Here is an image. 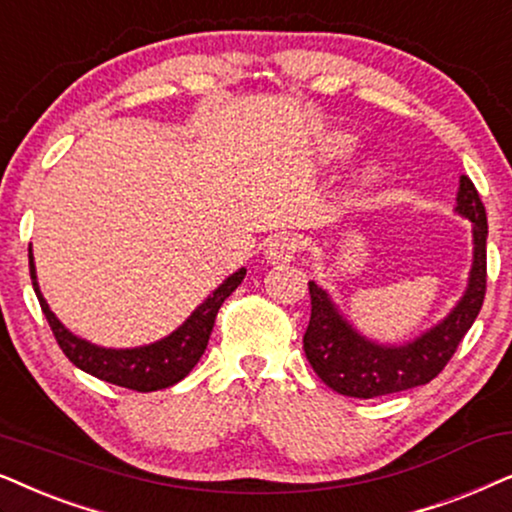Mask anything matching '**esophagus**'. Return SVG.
Here are the masks:
<instances>
[{
	"instance_id": "obj_1",
	"label": "esophagus",
	"mask_w": 512,
	"mask_h": 512,
	"mask_svg": "<svg viewBox=\"0 0 512 512\" xmlns=\"http://www.w3.org/2000/svg\"><path fill=\"white\" fill-rule=\"evenodd\" d=\"M299 245H297V238L290 236V234H276L271 236L267 245H264V257H267V262L271 264H285L290 260H295Z\"/></svg>"
}]
</instances>
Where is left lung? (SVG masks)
Here are the masks:
<instances>
[{
	"label": "left lung",
	"instance_id": "8db88e82",
	"mask_svg": "<svg viewBox=\"0 0 512 512\" xmlns=\"http://www.w3.org/2000/svg\"><path fill=\"white\" fill-rule=\"evenodd\" d=\"M456 210L473 222L475 248L468 290L440 325L410 344L379 346L367 342L339 316L327 292L313 281L309 283L311 318L304 332V353L313 372L332 391L363 400L400 393L428 384L452 360L461 339L478 318L487 292V213L478 189L466 175H461Z\"/></svg>",
	"mask_w": 512,
	"mask_h": 512
}]
</instances>
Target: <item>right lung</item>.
I'll list each match as a JSON object with an SVG mask.
<instances>
[{
	"label": "right lung",
	"instance_id": "obj_1",
	"mask_svg": "<svg viewBox=\"0 0 512 512\" xmlns=\"http://www.w3.org/2000/svg\"><path fill=\"white\" fill-rule=\"evenodd\" d=\"M245 269H238L231 274L192 316H189L182 327H177L173 335H168L161 342L140 346V349H102V346L88 344L86 339L74 337L60 320L53 316V311L46 304L37 285V274H34L32 250H30V278L32 288L37 292L39 306H42L46 320H49L53 337L72 365L84 370L93 377H98L107 384L131 388L138 393L161 391L185 379L192 367L199 363L203 351H206L210 332H213L217 311L224 304L231 292L241 285Z\"/></svg>",
	"mask_w": 512,
	"mask_h": 512
}]
</instances>
